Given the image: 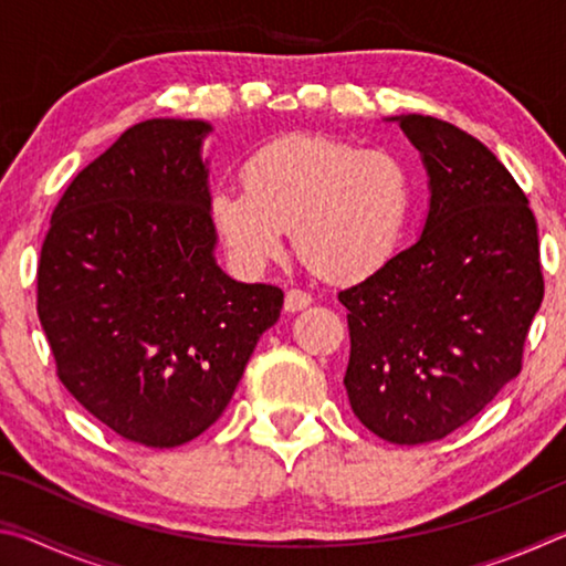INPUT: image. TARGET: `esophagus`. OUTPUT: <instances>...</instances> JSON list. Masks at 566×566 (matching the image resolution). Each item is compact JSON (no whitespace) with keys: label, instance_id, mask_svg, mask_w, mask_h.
Listing matches in <instances>:
<instances>
[{"label":"esophagus","instance_id":"1","mask_svg":"<svg viewBox=\"0 0 566 566\" xmlns=\"http://www.w3.org/2000/svg\"><path fill=\"white\" fill-rule=\"evenodd\" d=\"M312 304V294H306L302 290H290L284 296V310L286 312H300L306 310Z\"/></svg>","mask_w":566,"mask_h":566}]
</instances>
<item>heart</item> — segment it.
I'll use <instances>...</instances> for the list:
<instances>
[{
    "label": "heart",
    "mask_w": 566,
    "mask_h": 566,
    "mask_svg": "<svg viewBox=\"0 0 566 566\" xmlns=\"http://www.w3.org/2000/svg\"><path fill=\"white\" fill-rule=\"evenodd\" d=\"M242 185L209 197L229 256L260 272L294 232L300 260L342 284L367 280L395 256L415 205L411 171L397 155L324 134H290L256 149Z\"/></svg>",
    "instance_id": "obj_1"
}]
</instances>
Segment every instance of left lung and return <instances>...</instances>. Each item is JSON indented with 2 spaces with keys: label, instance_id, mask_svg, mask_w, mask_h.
<instances>
[{
  "label": "left lung",
  "instance_id": "8db88e82",
  "mask_svg": "<svg viewBox=\"0 0 566 566\" xmlns=\"http://www.w3.org/2000/svg\"><path fill=\"white\" fill-rule=\"evenodd\" d=\"M421 151L424 232L347 306L352 411L391 444H427L474 419L522 371L544 296L530 199L482 142L424 114L399 117Z\"/></svg>",
  "mask_w": 566,
  "mask_h": 566
}]
</instances>
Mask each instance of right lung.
Listing matches in <instances>:
<instances>
[{"label":"right lung","instance_id":"right-lung-1","mask_svg":"<svg viewBox=\"0 0 566 566\" xmlns=\"http://www.w3.org/2000/svg\"><path fill=\"white\" fill-rule=\"evenodd\" d=\"M212 129L147 119L72 179L36 266L56 377L127 442L179 447L222 417L284 292L214 262Z\"/></svg>","mask_w":566,"mask_h":566}]
</instances>
